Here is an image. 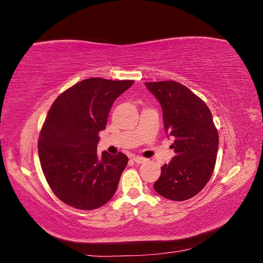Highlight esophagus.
Returning <instances> with one entry per match:
<instances>
[{
  "mask_svg": "<svg viewBox=\"0 0 263 263\" xmlns=\"http://www.w3.org/2000/svg\"><path fill=\"white\" fill-rule=\"evenodd\" d=\"M133 160L136 162V163H144V162H146V160L147 159H145V158H142V157H138V156H135L134 158H133Z\"/></svg>",
  "mask_w": 263,
  "mask_h": 263,
  "instance_id": "34e87169",
  "label": "esophagus"
}]
</instances>
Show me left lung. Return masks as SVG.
<instances>
[{"label": "left lung", "mask_w": 263, "mask_h": 263, "mask_svg": "<svg viewBox=\"0 0 263 263\" xmlns=\"http://www.w3.org/2000/svg\"><path fill=\"white\" fill-rule=\"evenodd\" d=\"M162 108L166 136L176 156L161 166L156 192L171 201H185L204 189L212 177L218 133L205 102L176 81L146 82Z\"/></svg>", "instance_id": "1"}]
</instances>
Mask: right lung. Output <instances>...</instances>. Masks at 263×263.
<instances>
[{
  "mask_svg": "<svg viewBox=\"0 0 263 263\" xmlns=\"http://www.w3.org/2000/svg\"><path fill=\"white\" fill-rule=\"evenodd\" d=\"M133 80L90 78L69 87L52 103L38 140L44 176L59 200L78 210L106 204L116 192L128 158L98 154L114 101Z\"/></svg>",
  "mask_w": 263,
  "mask_h": 263,
  "instance_id": "right-lung-1",
  "label": "right lung"
}]
</instances>
